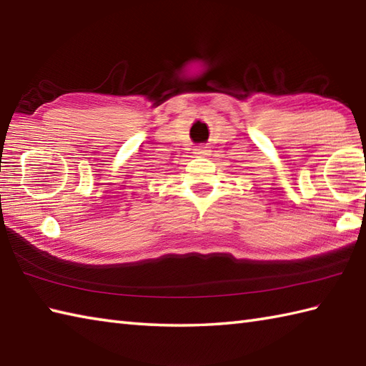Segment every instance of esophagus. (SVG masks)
Segmentation results:
<instances>
[{
	"mask_svg": "<svg viewBox=\"0 0 366 366\" xmlns=\"http://www.w3.org/2000/svg\"><path fill=\"white\" fill-rule=\"evenodd\" d=\"M194 153L199 157H207V155H209L211 150H209V147H207V145H199V147L194 149Z\"/></svg>",
	"mask_w": 366,
	"mask_h": 366,
	"instance_id": "obj_1",
	"label": "esophagus"
}]
</instances>
